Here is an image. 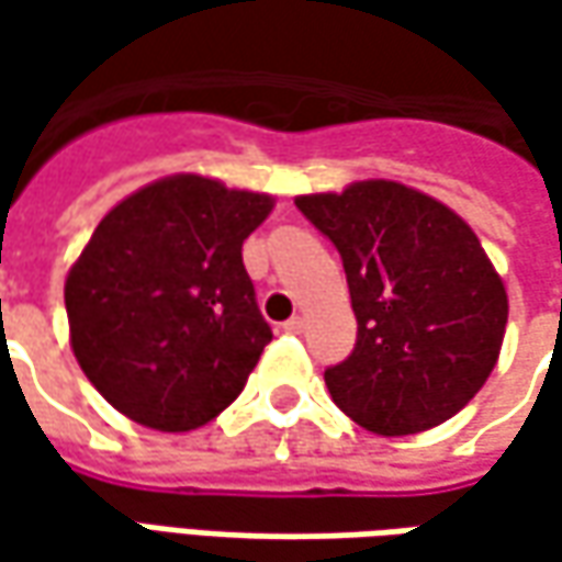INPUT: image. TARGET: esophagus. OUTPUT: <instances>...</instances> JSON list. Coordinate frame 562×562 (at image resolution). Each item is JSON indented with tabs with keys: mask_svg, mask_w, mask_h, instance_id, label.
Masks as SVG:
<instances>
[{
	"mask_svg": "<svg viewBox=\"0 0 562 562\" xmlns=\"http://www.w3.org/2000/svg\"><path fill=\"white\" fill-rule=\"evenodd\" d=\"M303 325H306V322H303L300 315H293V318H288V322H284L281 328H284L288 335H300V331H303Z\"/></svg>",
	"mask_w": 562,
	"mask_h": 562,
	"instance_id": "obj_1",
	"label": "esophagus"
}]
</instances>
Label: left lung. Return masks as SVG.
I'll use <instances>...</instances> for the list:
<instances>
[{"mask_svg":"<svg viewBox=\"0 0 562 562\" xmlns=\"http://www.w3.org/2000/svg\"><path fill=\"white\" fill-rule=\"evenodd\" d=\"M340 252L353 353L325 369L337 406L375 435H416L460 413L491 375L507 291L457 212L394 181L296 196Z\"/></svg>","mask_w":562,"mask_h":562,"instance_id":"1","label":"left lung"}]
</instances>
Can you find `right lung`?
Here are the masks:
<instances>
[{
    "label": "right lung",
    "mask_w": 562,
    "mask_h": 562,
    "mask_svg": "<svg viewBox=\"0 0 562 562\" xmlns=\"http://www.w3.org/2000/svg\"><path fill=\"white\" fill-rule=\"evenodd\" d=\"M271 196L175 175L121 200L68 281L71 350L127 419L190 431L244 391L271 340L244 240Z\"/></svg>",
    "instance_id": "add662e5"
}]
</instances>
